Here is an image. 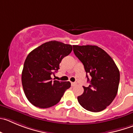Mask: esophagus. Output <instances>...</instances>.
Masks as SVG:
<instances>
[{
	"label": "esophagus",
	"mask_w": 133,
	"mask_h": 133,
	"mask_svg": "<svg viewBox=\"0 0 133 133\" xmlns=\"http://www.w3.org/2000/svg\"><path fill=\"white\" fill-rule=\"evenodd\" d=\"M76 84L77 83H76V82H71V85H72V86H74V85H76Z\"/></svg>",
	"instance_id": "esophagus-1"
}]
</instances>
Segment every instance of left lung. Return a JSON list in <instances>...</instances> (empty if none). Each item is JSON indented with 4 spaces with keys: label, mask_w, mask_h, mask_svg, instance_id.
Instances as JSON below:
<instances>
[{
    "label": "left lung",
    "mask_w": 133,
    "mask_h": 133,
    "mask_svg": "<svg viewBox=\"0 0 133 133\" xmlns=\"http://www.w3.org/2000/svg\"><path fill=\"white\" fill-rule=\"evenodd\" d=\"M76 56L83 63L88 87L78 97L81 106L90 112H98L109 106L117 95L120 74L110 56L97 45H73ZM90 75V78L87 74Z\"/></svg>",
    "instance_id": "8db88e82"
}]
</instances>
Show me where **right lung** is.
Wrapping results in <instances>:
<instances>
[{
  "label": "right lung",
  "instance_id": "obj_1",
  "mask_svg": "<svg viewBox=\"0 0 133 133\" xmlns=\"http://www.w3.org/2000/svg\"><path fill=\"white\" fill-rule=\"evenodd\" d=\"M72 50L70 44L54 40L42 44L27 55L21 81L25 96L34 106L40 108L53 107L70 88V82L52 80L51 75L59 70L62 59Z\"/></svg>",
  "mask_w": 133,
  "mask_h": 133
}]
</instances>
